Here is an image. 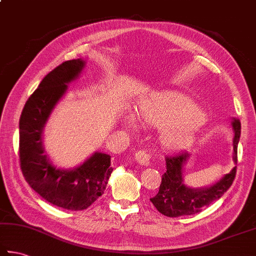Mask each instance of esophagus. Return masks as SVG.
Here are the masks:
<instances>
[{
    "mask_svg": "<svg viewBox=\"0 0 256 256\" xmlns=\"http://www.w3.org/2000/svg\"><path fill=\"white\" fill-rule=\"evenodd\" d=\"M135 161L138 164L143 165V166H148L150 165V156L145 151H138L135 154Z\"/></svg>",
    "mask_w": 256,
    "mask_h": 256,
    "instance_id": "obj_1",
    "label": "esophagus"
}]
</instances>
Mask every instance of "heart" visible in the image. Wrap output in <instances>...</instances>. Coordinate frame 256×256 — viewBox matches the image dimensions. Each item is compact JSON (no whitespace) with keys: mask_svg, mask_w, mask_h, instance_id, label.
I'll return each mask as SVG.
<instances>
[{"mask_svg":"<svg viewBox=\"0 0 256 256\" xmlns=\"http://www.w3.org/2000/svg\"><path fill=\"white\" fill-rule=\"evenodd\" d=\"M138 115L155 128H163L161 143L170 150L184 148L191 144L205 124V116L196 102L181 92H158L140 105ZM125 128H138V118L128 113L123 118Z\"/></svg>","mask_w":256,"mask_h":256,"instance_id":"1","label":"heart"}]
</instances>
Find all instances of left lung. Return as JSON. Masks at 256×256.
Instances as JSON below:
<instances>
[{"label": "left lung", "mask_w": 256, "mask_h": 256, "mask_svg": "<svg viewBox=\"0 0 256 256\" xmlns=\"http://www.w3.org/2000/svg\"><path fill=\"white\" fill-rule=\"evenodd\" d=\"M233 138V161L238 163V145L241 136V122L238 118H232ZM191 153L184 152L174 156L165 158L166 171L162 175V182L158 193L150 198L160 213L168 218H178L183 215H192L201 212L204 208L216 201L231 186L236 166L228 174L204 188H191L184 183V168Z\"/></svg>", "instance_id": "left-lung-1"}]
</instances>
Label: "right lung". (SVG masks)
I'll return each instance as SVG.
<instances>
[{
    "label": "right lung",
    "mask_w": 256,
    "mask_h": 256,
    "mask_svg": "<svg viewBox=\"0 0 256 256\" xmlns=\"http://www.w3.org/2000/svg\"><path fill=\"white\" fill-rule=\"evenodd\" d=\"M86 62L66 61L55 68L28 98L20 118V162L25 181L45 201L65 210L82 211L104 193L113 168L111 155L94 152L73 168L54 165L45 154L43 131L53 110L78 80Z\"/></svg>",
    "instance_id": "1"
}]
</instances>
